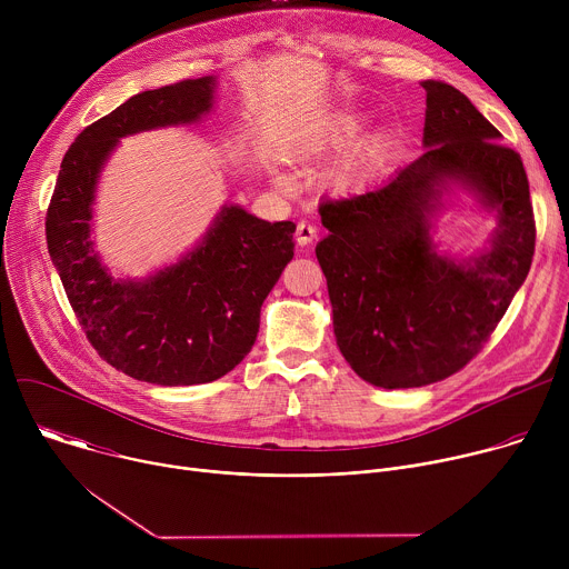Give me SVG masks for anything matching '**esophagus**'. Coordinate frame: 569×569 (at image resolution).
Listing matches in <instances>:
<instances>
[{
  "label": "esophagus",
  "instance_id": "obj_1",
  "mask_svg": "<svg viewBox=\"0 0 569 569\" xmlns=\"http://www.w3.org/2000/svg\"><path fill=\"white\" fill-rule=\"evenodd\" d=\"M297 242L299 246H310V242L317 238V227L310 224L308 220H299L297 222Z\"/></svg>",
  "mask_w": 569,
  "mask_h": 569
}]
</instances>
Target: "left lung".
<instances>
[{
  "label": "left lung",
  "mask_w": 569,
  "mask_h": 569,
  "mask_svg": "<svg viewBox=\"0 0 569 569\" xmlns=\"http://www.w3.org/2000/svg\"><path fill=\"white\" fill-rule=\"evenodd\" d=\"M428 148L385 187L323 200L317 248L338 347L351 369L385 389L423 387L463 369L489 342L525 283L536 220L522 159L466 94L423 80ZM450 183L499 211L492 248L457 264L429 236Z\"/></svg>",
  "instance_id": "1"
}]
</instances>
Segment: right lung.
Wrapping results in <instances>:
<instances>
[{
  "instance_id": "obj_1",
  "label": "right lung",
  "mask_w": 569,
  "mask_h": 569,
  "mask_svg": "<svg viewBox=\"0 0 569 569\" xmlns=\"http://www.w3.org/2000/svg\"><path fill=\"white\" fill-rule=\"evenodd\" d=\"M213 76L134 94L88 126L64 152L47 209V248L97 353L152 385H202L229 373L259 333L261 306L295 257V222L224 204L200 246L143 281H119L92 248L101 169L126 134L196 123L211 110Z\"/></svg>"
}]
</instances>
